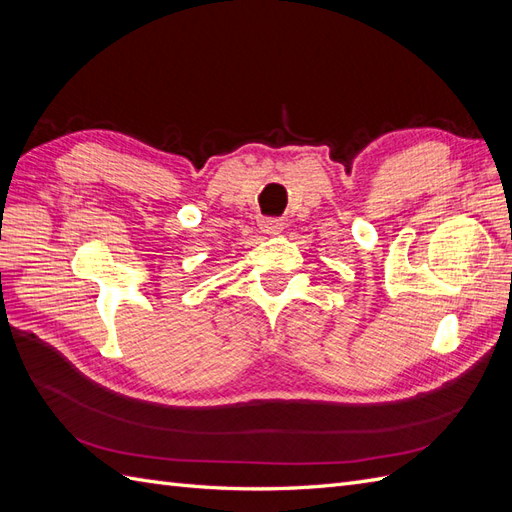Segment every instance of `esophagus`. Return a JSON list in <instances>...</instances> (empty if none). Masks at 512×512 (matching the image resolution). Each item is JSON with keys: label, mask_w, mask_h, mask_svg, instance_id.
<instances>
[{"label": "esophagus", "mask_w": 512, "mask_h": 512, "mask_svg": "<svg viewBox=\"0 0 512 512\" xmlns=\"http://www.w3.org/2000/svg\"><path fill=\"white\" fill-rule=\"evenodd\" d=\"M284 220H277V218H267L260 222V230L265 232V235H280V232L284 230Z\"/></svg>", "instance_id": "1"}]
</instances>
